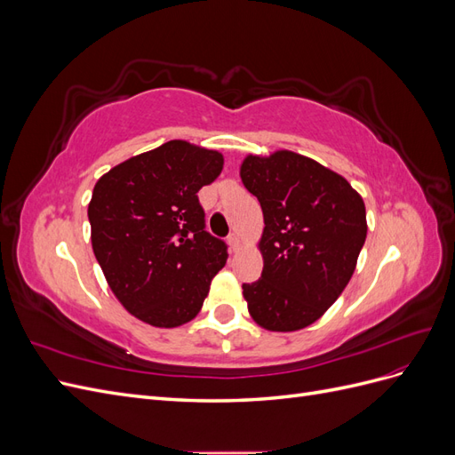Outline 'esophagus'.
<instances>
[{
	"label": "esophagus",
	"mask_w": 455,
	"mask_h": 455,
	"mask_svg": "<svg viewBox=\"0 0 455 455\" xmlns=\"http://www.w3.org/2000/svg\"><path fill=\"white\" fill-rule=\"evenodd\" d=\"M228 243H229V249H231V251H237V249H239V244H241L237 233H229Z\"/></svg>",
	"instance_id": "1"
}]
</instances>
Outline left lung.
<instances>
[{"instance_id":"8db88e82","label":"left lung","mask_w":455,"mask_h":455,"mask_svg":"<svg viewBox=\"0 0 455 455\" xmlns=\"http://www.w3.org/2000/svg\"><path fill=\"white\" fill-rule=\"evenodd\" d=\"M264 212L259 279L243 284L252 319L273 332L313 324L347 286L366 241V209L346 178L294 151L243 161Z\"/></svg>"}]
</instances>
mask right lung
Instances as JSON below:
<instances>
[{
    "label": "right lung",
    "mask_w": 455,
    "mask_h": 455,
    "mask_svg": "<svg viewBox=\"0 0 455 455\" xmlns=\"http://www.w3.org/2000/svg\"><path fill=\"white\" fill-rule=\"evenodd\" d=\"M212 149L171 140L117 164L92 189V251L129 313L180 326L201 311L228 244L204 224L199 189L222 172Z\"/></svg>",
    "instance_id": "obj_1"
}]
</instances>
